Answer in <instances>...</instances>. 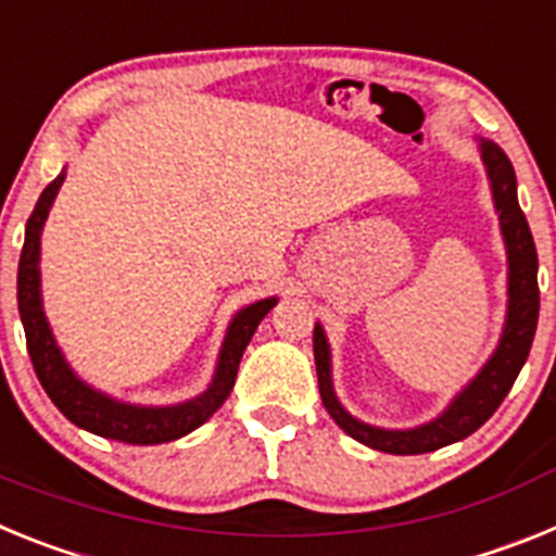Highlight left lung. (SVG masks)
Masks as SVG:
<instances>
[{
  "label": "left lung",
  "instance_id": "obj_1",
  "mask_svg": "<svg viewBox=\"0 0 556 556\" xmlns=\"http://www.w3.org/2000/svg\"><path fill=\"white\" fill-rule=\"evenodd\" d=\"M476 141H479V159L488 172L490 194H493L495 214H498L501 239H504V250H507V314H504L498 345L490 353L488 362L479 367V372L451 397L448 406L440 415L431 417L429 424L412 426V429H381V426L358 420L342 406L337 390H333L331 342H328L326 328L320 323L314 326V365H317L323 406L339 429L367 448L409 456L429 454V451L443 448V445L459 443V440L473 434L481 424H488L490 415L498 409L501 401L513 390L520 367L527 365L540 312L538 250H534L527 217L518 205V180H515V169L509 164L507 152L490 139Z\"/></svg>",
  "mask_w": 556,
  "mask_h": 556
}]
</instances>
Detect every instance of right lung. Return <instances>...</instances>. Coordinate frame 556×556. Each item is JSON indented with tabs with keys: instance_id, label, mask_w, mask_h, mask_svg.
Returning a JSON list of instances; mask_svg holds the SVG:
<instances>
[{
	"instance_id": "1",
	"label": "right lung",
	"mask_w": 556,
	"mask_h": 556,
	"mask_svg": "<svg viewBox=\"0 0 556 556\" xmlns=\"http://www.w3.org/2000/svg\"><path fill=\"white\" fill-rule=\"evenodd\" d=\"M63 180H66V169H61V175L41 191V198H38L36 208L27 219L22 258H18V314H22L27 351L29 358H33V367H36L38 381L47 390V395L52 397V404L72 424L91 431V434L108 437V440L127 445H159L180 440L189 431L200 429L225 404V397L233 390L236 370H239L244 348L253 339L258 323L278 303V298H262V301L239 308L230 317L214 376H211L208 387L200 395L180 401V404L144 406L119 401V397L97 390L88 381H83L75 367L68 365L55 333H52V326H49L47 312H43L41 233Z\"/></svg>"
}]
</instances>
